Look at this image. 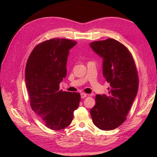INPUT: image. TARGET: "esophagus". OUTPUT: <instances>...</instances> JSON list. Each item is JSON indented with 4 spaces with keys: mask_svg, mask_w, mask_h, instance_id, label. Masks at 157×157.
Instances as JSON below:
<instances>
[{
    "mask_svg": "<svg viewBox=\"0 0 157 157\" xmlns=\"http://www.w3.org/2000/svg\"><path fill=\"white\" fill-rule=\"evenodd\" d=\"M87 96V94H85V93H81V98H84Z\"/></svg>",
    "mask_w": 157,
    "mask_h": 157,
    "instance_id": "esophagus-1",
    "label": "esophagus"
}]
</instances>
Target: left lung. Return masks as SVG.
Masks as SVG:
<instances>
[{
	"label": "left lung",
	"instance_id": "left-lung-1",
	"mask_svg": "<svg viewBox=\"0 0 157 157\" xmlns=\"http://www.w3.org/2000/svg\"><path fill=\"white\" fill-rule=\"evenodd\" d=\"M90 46L103 59V76L110 83L107 94L96 96L90 115L98 128L112 130L125 121L137 95V69L129 50L115 39L92 42Z\"/></svg>",
	"mask_w": 157,
	"mask_h": 157
}]
</instances>
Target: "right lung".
<instances>
[{"label": "right lung", "instance_id": "right-lung-1", "mask_svg": "<svg viewBox=\"0 0 157 157\" xmlns=\"http://www.w3.org/2000/svg\"><path fill=\"white\" fill-rule=\"evenodd\" d=\"M76 44L64 38L42 42L33 50L26 64L25 78L32 109L47 128L55 131L71 124L81 100L79 93L59 90L67 75L69 51Z\"/></svg>", "mask_w": 157, "mask_h": 157}]
</instances>
